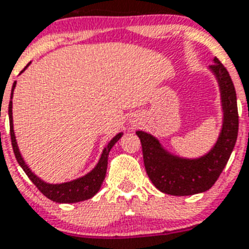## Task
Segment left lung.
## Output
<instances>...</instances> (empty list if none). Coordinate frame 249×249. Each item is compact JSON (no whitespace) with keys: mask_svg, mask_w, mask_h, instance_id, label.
<instances>
[{"mask_svg":"<svg viewBox=\"0 0 249 249\" xmlns=\"http://www.w3.org/2000/svg\"><path fill=\"white\" fill-rule=\"evenodd\" d=\"M211 69L218 80L223 107V126L215 145L198 159L169 154L153 135L137 131L144 165L151 183L170 196H193L211 189L232 154L238 135V107L233 81L222 62L214 57Z\"/></svg>","mask_w":249,"mask_h":249,"instance_id":"obj_1","label":"left lung"}]
</instances>
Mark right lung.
<instances>
[{
	"instance_id": "right-lung-1",
	"label": "right lung",
	"mask_w": 249,
	"mask_h": 249,
	"mask_svg": "<svg viewBox=\"0 0 249 249\" xmlns=\"http://www.w3.org/2000/svg\"><path fill=\"white\" fill-rule=\"evenodd\" d=\"M30 64L26 65V68L23 69L21 72L27 69ZM16 86V81L12 86V92H11V100L8 104V116H10V134H11V142H12V148H14L15 157H16L17 161L23 169V172L27 174L30 180L34 183L41 193L47 196L49 199L53 200L56 203H76L83 202V200L90 199L95 194L98 193L100 189L101 184H103L105 176H107V157H109L110 149L115 145V142L122 138L123 133H119L118 135L112 138L110 142L107 145V148L104 149L103 154H101L100 160L96 164L94 169L90 173H88L86 176L81 177L79 179H75L72 181H68V183H62V184H49L46 181L41 180L38 177H36L34 173L30 170V168L26 165L23 161L22 157L20 154L18 146L16 142V137L14 133V123H12V95H14V89Z\"/></svg>"
}]
</instances>
